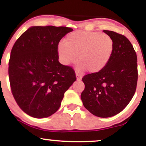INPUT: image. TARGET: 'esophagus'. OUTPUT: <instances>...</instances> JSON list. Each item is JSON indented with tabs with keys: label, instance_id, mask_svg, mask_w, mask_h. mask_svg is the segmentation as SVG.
<instances>
[{
	"label": "esophagus",
	"instance_id": "1",
	"mask_svg": "<svg viewBox=\"0 0 146 146\" xmlns=\"http://www.w3.org/2000/svg\"><path fill=\"white\" fill-rule=\"evenodd\" d=\"M75 75H76V78H77V80L78 81H80V80H82V77L80 76V75H79V73H76V74H75Z\"/></svg>",
	"mask_w": 146,
	"mask_h": 146
}]
</instances>
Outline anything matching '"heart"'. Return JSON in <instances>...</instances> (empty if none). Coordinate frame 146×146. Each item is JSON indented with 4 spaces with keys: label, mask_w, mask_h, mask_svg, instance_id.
Returning a JSON list of instances; mask_svg holds the SVG:
<instances>
[{
    "label": "heart",
    "mask_w": 146,
    "mask_h": 146,
    "mask_svg": "<svg viewBox=\"0 0 146 146\" xmlns=\"http://www.w3.org/2000/svg\"><path fill=\"white\" fill-rule=\"evenodd\" d=\"M114 50L113 38L106 33L77 31L57 46L60 61L64 65L74 62L78 56V69L88 73L102 71L109 62Z\"/></svg>",
    "instance_id": "1"
}]
</instances>
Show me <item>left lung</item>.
<instances>
[{"instance_id":"1","label":"left lung","mask_w":146,"mask_h":146,"mask_svg":"<svg viewBox=\"0 0 146 146\" xmlns=\"http://www.w3.org/2000/svg\"><path fill=\"white\" fill-rule=\"evenodd\" d=\"M103 31L113 38V55L102 71L82 78L85 88L81 99L90 113L106 118L119 113L131 101L138 73L136 52L128 38L112 31Z\"/></svg>"}]
</instances>
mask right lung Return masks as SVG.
Wrapping results in <instances>:
<instances>
[{
    "instance_id": "add662e5",
    "label": "right lung",
    "mask_w": 146,
    "mask_h": 146,
    "mask_svg": "<svg viewBox=\"0 0 146 146\" xmlns=\"http://www.w3.org/2000/svg\"><path fill=\"white\" fill-rule=\"evenodd\" d=\"M73 29L33 26L13 46L9 62L11 92L18 105L35 118L59 109L64 94L76 80L71 67L58 61L57 46Z\"/></svg>"
}]
</instances>
